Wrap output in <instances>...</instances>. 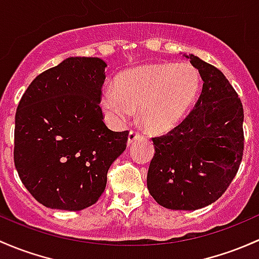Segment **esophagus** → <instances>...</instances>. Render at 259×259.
Masks as SVG:
<instances>
[{
    "label": "esophagus",
    "instance_id": "esophagus-1",
    "mask_svg": "<svg viewBox=\"0 0 259 259\" xmlns=\"http://www.w3.org/2000/svg\"><path fill=\"white\" fill-rule=\"evenodd\" d=\"M139 139H140V134L138 132H135V130H132L129 133V137H127V145H132L134 141L139 140Z\"/></svg>",
    "mask_w": 259,
    "mask_h": 259
}]
</instances>
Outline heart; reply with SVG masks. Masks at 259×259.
<instances>
[{
  "instance_id": "b5f03b06",
  "label": "heart",
  "mask_w": 259,
  "mask_h": 259,
  "mask_svg": "<svg viewBox=\"0 0 259 259\" xmlns=\"http://www.w3.org/2000/svg\"><path fill=\"white\" fill-rule=\"evenodd\" d=\"M200 88V73L192 64H146L125 72L116 85H105L100 104L115 124L133 116L138 108L146 129L165 133L184 119Z\"/></svg>"
}]
</instances>
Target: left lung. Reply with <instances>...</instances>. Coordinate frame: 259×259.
<instances>
[{
  "label": "left lung",
  "mask_w": 259,
  "mask_h": 259,
  "mask_svg": "<svg viewBox=\"0 0 259 259\" xmlns=\"http://www.w3.org/2000/svg\"><path fill=\"white\" fill-rule=\"evenodd\" d=\"M201 75L194 110L168 134L152 138L155 154L148 190L159 205L194 211L219 200L237 174L243 155V107L223 73L184 54Z\"/></svg>",
  "instance_id": "1"
}]
</instances>
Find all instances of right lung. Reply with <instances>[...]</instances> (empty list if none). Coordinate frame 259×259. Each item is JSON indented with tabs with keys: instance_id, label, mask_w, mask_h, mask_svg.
Wrapping results in <instances>:
<instances>
[{
	"instance_id": "obj_1",
	"label": "right lung",
	"mask_w": 259,
	"mask_h": 259,
	"mask_svg": "<svg viewBox=\"0 0 259 259\" xmlns=\"http://www.w3.org/2000/svg\"><path fill=\"white\" fill-rule=\"evenodd\" d=\"M105 63L69 57L34 78L15 120V166L43 206L80 211L107 186L110 165L126 149L127 132H111L99 107Z\"/></svg>"
}]
</instances>
